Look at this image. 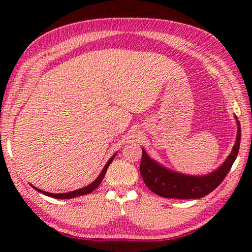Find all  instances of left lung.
Masks as SVG:
<instances>
[{"mask_svg":"<svg viewBox=\"0 0 252 252\" xmlns=\"http://www.w3.org/2000/svg\"><path fill=\"white\" fill-rule=\"evenodd\" d=\"M234 118H236L238 130L236 142L231 152L218 169L203 176H190V174L173 171L153 160L142 148L140 172L146 186L152 192L163 198L200 199L212 192L223 181L238 156L241 129L238 118L236 116Z\"/></svg>","mask_w":252,"mask_h":252,"instance_id":"8db88e82","label":"left lung"}]
</instances>
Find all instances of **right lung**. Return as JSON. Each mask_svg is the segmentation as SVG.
Listing matches in <instances>:
<instances>
[{"instance_id":"right-lung-1","label":"right lung","mask_w":252,"mask_h":252,"mask_svg":"<svg viewBox=\"0 0 252 252\" xmlns=\"http://www.w3.org/2000/svg\"><path fill=\"white\" fill-rule=\"evenodd\" d=\"M117 153H114V155L110 158V160L106 162L104 168L102 169L101 173L99 174V177H97L94 181H93L92 183H90V185L84 187V188H81V189H78V190H74V191H70V192H65V193H50V192H46V191H43V190H40L37 189V188L33 187L31 185L32 188H34L36 191H39V192H41L42 194H45L48 195V197H51V198H55V199H71V198H76V197H80V195H84V194H89L91 193L93 190H95L97 187H99L100 183L102 182V180H103V178L105 176L106 173V170H108L109 165L111 162H112V160L114 159V157H116Z\"/></svg>"}]
</instances>
